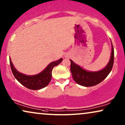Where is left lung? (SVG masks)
<instances>
[{
    "label": "left lung",
    "instance_id": "8db88e82",
    "mask_svg": "<svg viewBox=\"0 0 125 125\" xmlns=\"http://www.w3.org/2000/svg\"><path fill=\"white\" fill-rule=\"evenodd\" d=\"M114 60V51L112 44V51L110 60L106 67L103 70L96 72H90L77 65L70 60V70L73 78L75 83L84 86H92L97 85L103 81L107 77L112 70Z\"/></svg>",
    "mask_w": 125,
    "mask_h": 125
}]
</instances>
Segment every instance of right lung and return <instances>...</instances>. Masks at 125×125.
<instances>
[{
  "instance_id": "1",
  "label": "right lung",
  "mask_w": 125,
  "mask_h": 125,
  "mask_svg": "<svg viewBox=\"0 0 125 125\" xmlns=\"http://www.w3.org/2000/svg\"><path fill=\"white\" fill-rule=\"evenodd\" d=\"M62 60V58H61L51 63L42 73L34 75H26L19 73L14 67L10 58V64L12 74L19 83L29 89L39 90L48 85L51 80L53 68L61 63Z\"/></svg>"
}]
</instances>
